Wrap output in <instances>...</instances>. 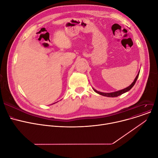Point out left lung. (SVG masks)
I'll use <instances>...</instances> for the list:
<instances>
[{
  "label": "left lung",
  "instance_id": "left-lung-1",
  "mask_svg": "<svg viewBox=\"0 0 158 158\" xmlns=\"http://www.w3.org/2000/svg\"><path fill=\"white\" fill-rule=\"evenodd\" d=\"M139 73H140V71L138 72V73L137 74V75L136 77V78H135L133 82L131 83V84L128 86L127 87L124 89H122V90H118V91H115V92H100V91H98L97 90H96L94 88L92 87V89H93L94 90V92H96V93L100 94V95H102L103 96H106V97H110V98H114V97H117L120 95H121L124 93H125V92H128L129 90H130L133 86L135 84V83L137 80V78L139 76Z\"/></svg>",
  "mask_w": 158,
  "mask_h": 158
}]
</instances>
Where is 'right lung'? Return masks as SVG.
<instances>
[{"mask_svg":"<svg viewBox=\"0 0 158 158\" xmlns=\"http://www.w3.org/2000/svg\"><path fill=\"white\" fill-rule=\"evenodd\" d=\"M57 102H58V101H57ZM54 103H53V104H54ZM53 104H52V105H53Z\"/></svg>","mask_w":158,"mask_h":158,"instance_id":"add662e5","label":"right lung"}]
</instances>
